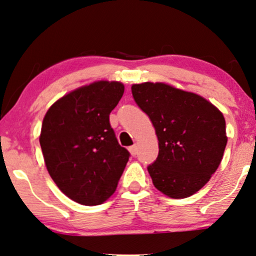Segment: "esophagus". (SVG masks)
Returning <instances> with one entry per match:
<instances>
[{
	"label": "esophagus",
	"instance_id": "1",
	"mask_svg": "<svg viewBox=\"0 0 256 256\" xmlns=\"http://www.w3.org/2000/svg\"><path fill=\"white\" fill-rule=\"evenodd\" d=\"M128 150H130V152H131L132 156H136L137 152H138V146H136V144H134V146H132L128 148Z\"/></svg>",
	"mask_w": 256,
	"mask_h": 256
}]
</instances>
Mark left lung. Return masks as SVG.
Here are the masks:
<instances>
[{"label":"left lung","instance_id":"obj_1","mask_svg":"<svg viewBox=\"0 0 256 256\" xmlns=\"http://www.w3.org/2000/svg\"><path fill=\"white\" fill-rule=\"evenodd\" d=\"M131 90L158 138V156L148 166L154 186L174 199L194 194L223 158L228 138L222 112L200 95L166 83L134 84Z\"/></svg>","mask_w":256,"mask_h":256}]
</instances>
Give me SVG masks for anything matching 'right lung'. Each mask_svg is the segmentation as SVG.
Here are the masks:
<instances>
[{"label":"right lung","instance_id":"1","mask_svg":"<svg viewBox=\"0 0 256 256\" xmlns=\"http://www.w3.org/2000/svg\"><path fill=\"white\" fill-rule=\"evenodd\" d=\"M122 94V83L94 82L60 98L42 120L39 142L48 174L78 204L106 202L130 158L110 124Z\"/></svg>","mask_w":256,"mask_h":256}]
</instances>
